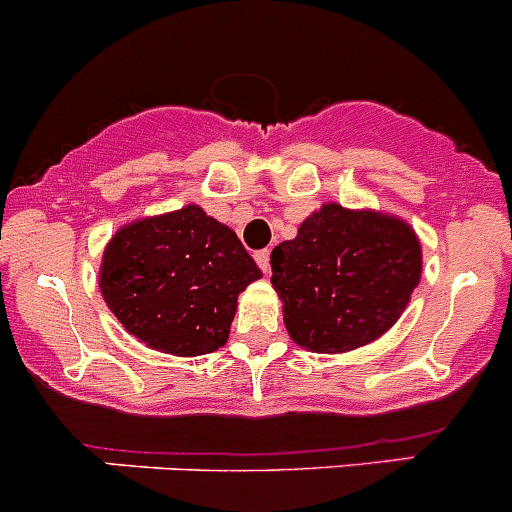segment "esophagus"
I'll return each mask as SVG.
<instances>
[{
  "mask_svg": "<svg viewBox=\"0 0 512 512\" xmlns=\"http://www.w3.org/2000/svg\"><path fill=\"white\" fill-rule=\"evenodd\" d=\"M253 259H256V264H259V269L264 271V274H269V271H271V251H269V248H264V251H256V256H253Z\"/></svg>",
  "mask_w": 512,
  "mask_h": 512,
  "instance_id": "34e87169",
  "label": "esophagus"
}]
</instances>
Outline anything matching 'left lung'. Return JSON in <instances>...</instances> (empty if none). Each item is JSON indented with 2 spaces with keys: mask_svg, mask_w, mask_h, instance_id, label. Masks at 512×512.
Instances as JSON below:
<instances>
[{
  "mask_svg": "<svg viewBox=\"0 0 512 512\" xmlns=\"http://www.w3.org/2000/svg\"><path fill=\"white\" fill-rule=\"evenodd\" d=\"M422 251L405 221L326 203L271 251V284L296 344L321 354L382 337L420 284Z\"/></svg>",
  "mask_w": 512,
  "mask_h": 512,
  "instance_id": "8db88e82",
  "label": "left lung"
}]
</instances>
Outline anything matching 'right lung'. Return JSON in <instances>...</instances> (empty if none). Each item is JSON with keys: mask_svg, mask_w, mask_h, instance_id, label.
Segmentation results:
<instances>
[{"mask_svg": "<svg viewBox=\"0 0 512 512\" xmlns=\"http://www.w3.org/2000/svg\"><path fill=\"white\" fill-rule=\"evenodd\" d=\"M256 279L261 269L236 233L198 206L120 228L100 269L102 296L120 324L178 357L223 347L238 294Z\"/></svg>", "mask_w": 512, "mask_h": 512, "instance_id": "right-lung-1", "label": "right lung"}]
</instances>
